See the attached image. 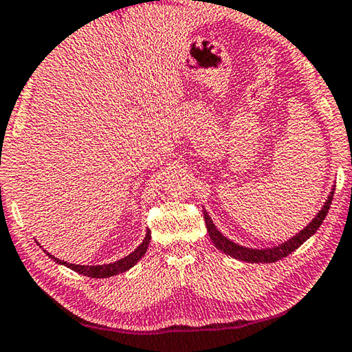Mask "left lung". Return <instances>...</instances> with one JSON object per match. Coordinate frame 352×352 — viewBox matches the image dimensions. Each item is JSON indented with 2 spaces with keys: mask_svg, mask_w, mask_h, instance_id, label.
I'll use <instances>...</instances> for the list:
<instances>
[{
  "mask_svg": "<svg viewBox=\"0 0 352 352\" xmlns=\"http://www.w3.org/2000/svg\"><path fill=\"white\" fill-rule=\"evenodd\" d=\"M332 197H333V192H331V197L327 198L324 206H322V209L318 212V215H316L314 220L310 221L309 226L304 228L301 232L296 234L295 237H292L289 241H285V243H282L276 248H272V250H268V248L267 250H252V248H243L237 243H234V241L228 240L220 232V230L215 228L214 221L210 220L206 210H204V220H206L207 230H209V237L212 239V241H214V245L218 248V250H221L223 252H226V254L232 256L234 258H239V261H243V262L273 263V262H278V261H280V258H284L289 254H292L293 251L298 250V248L301 246L304 241H306L309 237H312L316 230H318L322 220H324L327 215V212H329Z\"/></svg>",
  "mask_w": 352,
  "mask_h": 352,
  "instance_id": "left-lung-1",
  "label": "left lung"
}]
</instances>
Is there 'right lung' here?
<instances>
[{
	"label": "right lung",
	"instance_id": "right-lung-1",
	"mask_svg": "<svg viewBox=\"0 0 352 352\" xmlns=\"http://www.w3.org/2000/svg\"><path fill=\"white\" fill-rule=\"evenodd\" d=\"M149 241H151V230H148L146 237H145V240L142 241V245L138 246L134 252H131L129 256H126L124 258H120V261L113 262V263H109V265H91V267H90V265L67 263V262H63V261H59V258H56L54 256L48 254V252H46V251L45 252H46V254H48V257L53 258L54 262L65 265V267L72 268L73 272H76L79 274H84V276H89V278L100 279V278H111V276L128 272V270L134 267V265L143 257V254H145L146 250H148V246H149Z\"/></svg>",
	"mask_w": 352,
	"mask_h": 352
}]
</instances>
